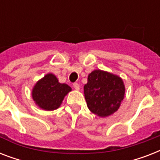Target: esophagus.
<instances>
[{"instance_id": "esophagus-1", "label": "esophagus", "mask_w": 160, "mask_h": 160, "mask_svg": "<svg viewBox=\"0 0 160 160\" xmlns=\"http://www.w3.org/2000/svg\"><path fill=\"white\" fill-rule=\"evenodd\" d=\"M73 87L75 88V90H80V85H79L78 83H74V84H73Z\"/></svg>"}]
</instances>
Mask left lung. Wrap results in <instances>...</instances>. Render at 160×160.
<instances>
[{
  "instance_id": "8db88e82",
  "label": "left lung",
  "mask_w": 160,
  "mask_h": 160,
  "mask_svg": "<svg viewBox=\"0 0 160 160\" xmlns=\"http://www.w3.org/2000/svg\"><path fill=\"white\" fill-rule=\"evenodd\" d=\"M124 91V83L119 76L100 70L90 73L84 86L88 108L100 117H106L118 110Z\"/></svg>"
}]
</instances>
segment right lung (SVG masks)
Returning a JSON list of instances; mask_svg holds the SVG:
<instances>
[{
	"label": "right lung",
	"instance_id": "1",
	"mask_svg": "<svg viewBox=\"0 0 160 160\" xmlns=\"http://www.w3.org/2000/svg\"><path fill=\"white\" fill-rule=\"evenodd\" d=\"M71 90L66 84H60L52 74L46 75L36 83L32 97L36 105L46 110H54L60 107L64 97Z\"/></svg>",
	"mask_w": 160,
	"mask_h": 160
}]
</instances>
